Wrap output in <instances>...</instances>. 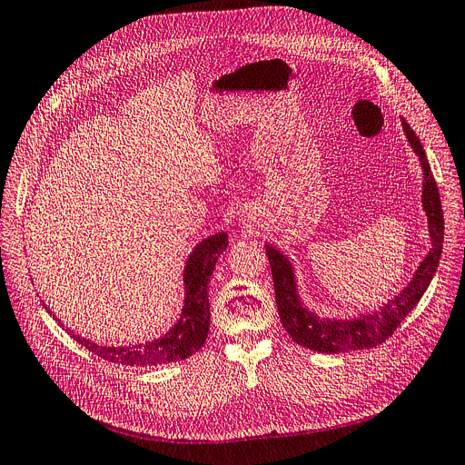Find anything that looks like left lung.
I'll use <instances>...</instances> for the list:
<instances>
[{
  "label": "left lung",
  "instance_id": "1",
  "mask_svg": "<svg viewBox=\"0 0 465 465\" xmlns=\"http://www.w3.org/2000/svg\"><path fill=\"white\" fill-rule=\"evenodd\" d=\"M402 128L406 132L411 149L420 160L422 173H424L422 204L428 218V229H430L432 249L420 262L419 270L415 272L408 287L395 300H389L385 307H380L374 312L360 314L351 320L320 318L316 316V312H311L302 305V300L296 289V281H294V272L287 257H284L281 252H277L275 247L266 245V253H268L272 277H273L275 302H277V311L281 316L282 328L289 331L294 342L309 350L322 351V353H341V351H351V350L374 348L385 342L392 333L397 331L402 320L419 303V300L426 292L428 284H430L438 270L441 252H443V229H445L441 199H440L436 178L432 174L430 163L426 160L419 137L404 119H402Z\"/></svg>",
  "mask_w": 465,
  "mask_h": 465
}]
</instances>
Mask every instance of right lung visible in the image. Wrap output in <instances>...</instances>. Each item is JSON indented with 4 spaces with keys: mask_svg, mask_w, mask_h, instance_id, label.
I'll use <instances>...</instances> for the list:
<instances>
[{
    "mask_svg": "<svg viewBox=\"0 0 465 465\" xmlns=\"http://www.w3.org/2000/svg\"><path fill=\"white\" fill-rule=\"evenodd\" d=\"M229 245L227 234H213L203 240L190 255L184 270V284L186 298L181 320L162 337L153 342L135 344V346H98L80 335L70 331L74 341L85 346L89 351L96 353L105 361L130 365V367H151V365H165L173 361H181L201 350L208 337L210 328V305H208V284L210 275L216 268L218 257L225 252ZM46 311L52 314L50 307ZM55 318V314H52ZM57 324H61V320Z\"/></svg>",
    "mask_w": 465,
    "mask_h": 465,
    "instance_id": "obj_1",
    "label": "right lung"
}]
</instances>
